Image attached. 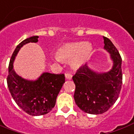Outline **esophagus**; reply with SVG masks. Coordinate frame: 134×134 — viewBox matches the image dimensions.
<instances>
[{"mask_svg":"<svg viewBox=\"0 0 134 134\" xmlns=\"http://www.w3.org/2000/svg\"><path fill=\"white\" fill-rule=\"evenodd\" d=\"M65 78L67 79H71V78H72V75H71V74H70V73H66V74H65Z\"/></svg>","mask_w":134,"mask_h":134,"instance_id":"34e87169","label":"esophagus"}]
</instances>
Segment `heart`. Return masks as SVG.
<instances>
[{
	"label": "heart",
	"instance_id": "heart-1",
	"mask_svg": "<svg viewBox=\"0 0 134 134\" xmlns=\"http://www.w3.org/2000/svg\"><path fill=\"white\" fill-rule=\"evenodd\" d=\"M92 52L91 45L82 41L69 43L60 47L57 51L55 60L58 63L63 60H71V65L79 67L84 63Z\"/></svg>",
	"mask_w": 134,
	"mask_h": 134
}]
</instances>
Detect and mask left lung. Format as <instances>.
Masks as SVG:
<instances>
[{
    "label": "left lung",
    "instance_id": "left-lung-1",
    "mask_svg": "<svg viewBox=\"0 0 134 134\" xmlns=\"http://www.w3.org/2000/svg\"><path fill=\"white\" fill-rule=\"evenodd\" d=\"M104 48L113 60L112 69L98 74L86 65L81 67L73 76L75 83V103L83 112L99 115L108 111L118 98L122 85L121 58L112 41L103 36Z\"/></svg>",
    "mask_w": 134,
    "mask_h": 134
}]
</instances>
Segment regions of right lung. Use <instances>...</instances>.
<instances>
[{"mask_svg":"<svg viewBox=\"0 0 134 134\" xmlns=\"http://www.w3.org/2000/svg\"><path fill=\"white\" fill-rule=\"evenodd\" d=\"M38 36L26 38L20 43L10 58L7 83L17 105L32 116L46 115L55 105L56 98L65 81V74L45 72L36 81H28L18 76L13 69V62L18 51L28 43L38 42Z\"/></svg>","mask_w":134,"mask_h":134,"instance_id":"obj_1","label":"right lung"}]
</instances>
